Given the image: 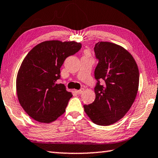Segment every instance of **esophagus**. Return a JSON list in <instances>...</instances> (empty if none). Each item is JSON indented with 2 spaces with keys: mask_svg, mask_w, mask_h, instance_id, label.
Wrapping results in <instances>:
<instances>
[{
  "mask_svg": "<svg viewBox=\"0 0 158 158\" xmlns=\"http://www.w3.org/2000/svg\"><path fill=\"white\" fill-rule=\"evenodd\" d=\"M84 89L82 88V89H81L80 90H75V92H76L77 94H81L82 93L84 92Z\"/></svg>",
  "mask_w": 158,
  "mask_h": 158,
  "instance_id": "obj_1",
  "label": "esophagus"
}]
</instances>
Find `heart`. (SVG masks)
<instances>
[{"instance_id": "1", "label": "heart", "mask_w": 158, "mask_h": 158, "mask_svg": "<svg viewBox=\"0 0 158 158\" xmlns=\"http://www.w3.org/2000/svg\"><path fill=\"white\" fill-rule=\"evenodd\" d=\"M85 54H86V56H89V51H88V50H86V51H85Z\"/></svg>"}]
</instances>
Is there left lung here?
<instances>
[{"label": "left lung", "instance_id": "8db88e82", "mask_svg": "<svg viewBox=\"0 0 158 158\" xmlns=\"http://www.w3.org/2000/svg\"><path fill=\"white\" fill-rule=\"evenodd\" d=\"M94 52L98 60L94 72L96 98L84 108L94 123L107 126L122 119L131 107L139 89V71L134 57L119 45L98 42ZM100 80H104L103 85Z\"/></svg>", "mask_w": 158, "mask_h": 158}]
</instances>
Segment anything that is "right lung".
<instances>
[{
    "mask_svg": "<svg viewBox=\"0 0 158 158\" xmlns=\"http://www.w3.org/2000/svg\"><path fill=\"white\" fill-rule=\"evenodd\" d=\"M81 48L75 41H46L34 46L24 57L17 76V94L32 119L51 123L65 112L72 94L57 81L64 60Z\"/></svg>",
    "mask_w": 158,
    "mask_h": 158,
    "instance_id": "right-lung-1",
    "label": "right lung"
}]
</instances>
